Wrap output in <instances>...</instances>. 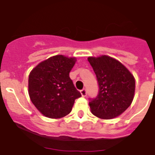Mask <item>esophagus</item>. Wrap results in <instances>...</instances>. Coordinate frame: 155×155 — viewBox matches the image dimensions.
Here are the masks:
<instances>
[{
    "label": "esophagus",
    "instance_id": "34e87169",
    "mask_svg": "<svg viewBox=\"0 0 155 155\" xmlns=\"http://www.w3.org/2000/svg\"><path fill=\"white\" fill-rule=\"evenodd\" d=\"M80 93H81V95H82V97H85L86 96H87V90L85 89V88H84V89H82L81 91H80Z\"/></svg>",
    "mask_w": 155,
    "mask_h": 155
}]
</instances>
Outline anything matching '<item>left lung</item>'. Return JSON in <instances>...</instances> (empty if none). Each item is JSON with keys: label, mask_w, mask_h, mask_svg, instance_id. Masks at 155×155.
Masks as SVG:
<instances>
[{"label": "left lung", "mask_w": 155, "mask_h": 155, "mask_svg": "<svg viewBox=\"0 0 155 155\" xmlns=\"http://www.w3.org/2000/svg\"><path fill=\"white\" fill-rule=\"evenodd\" d=\"M87 60L96 74L99 87L97 97L89 98L92 114L101 119L117 117L132 103L134 78L125 66L109 56L89 57Z\"/></svg>", "instance_id": "1"}]
</instances>
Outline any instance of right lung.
I'll list each match as a JSON object with an SVG mask.
<instances>
[{
    "label": "right lung",
    "instance_id": "obj_1",
    "mask_svg": "<svg viewBox=\"0 0 155 155\" xmlns=\"http://www.w3.org/2000/svg\"><path fill=\"white\" fill-rule=\"evenodd\" d=\"M75 58L55 55L36 66L29 75V95L38 110L50 118L71 113L75 100L81 97L69 76Z\"/></svg>",
    "mask_w": 155,
    "mask_h": 155
}]
</instances>
